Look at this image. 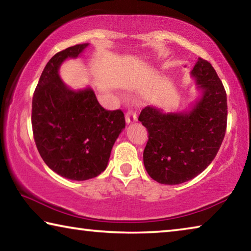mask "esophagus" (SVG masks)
I'll use <instances>...</instances> for the list:
<instances>
[{
	"label": "esophagus",
	"instance_id": "obj_1",
	"mask_svg": "<svg viewBox=\"0 0 251 251\" xmlns=\"http://www.w3.org/2000/svg\"><path fill=\"white\" fill-rule=\"evenodd\" d=\"M125 118H126L127 124H129V123H134L136 120H137V115H136V113L133 112V110H127Z\"/></svg>",
	"mask_w": 251,
	"mask_h": 251
}]
</instances>
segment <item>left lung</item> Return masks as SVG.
<instances>
[{"label":"left lung","instance_id":"left-lung-1","mask_svg":"<svg viewBox=\"0 0 251 251\" xmlns=\"http://www.w3.org/2000/svg\"><path fill=\"white\" fill-rule=\"evenodd\" d=\"M192 74L203 95L189 113L163 114L147 106L138 117L148 131L144 165L160 184H181L205 171L226 134L227 95L222 80L201 57Z\"/></svg>","mask_w":251,"mask_h":251}]
</instances>
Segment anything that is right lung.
Segmentation results:
<instances>
[{"mask_svg": "<svg viewBox=\"0 0 251 251\" xmlns=\"http://www.w3.org/2000/svg\"><path fill=\"white\" fill-rule=\"evenodd\" d=\"M88 43L61 50L42 72L32 100V128L44 163L73 180L99 176L107 166L114 143L125 128L124 113L107 110L91 88L74 92L62 82L58 69L77 57Z\"/></svg>", "mask_w": 251, "mask_h": 251, "instance_id": "right-lung-1", "label": "right lung"}]
</instances>
